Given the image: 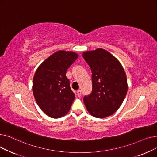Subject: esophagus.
<instances>
[{
  "label": "esophagus",
  "instance_id": "34e87169",
  "mask_svg": "<svg viewBox=\"0 0 157 157\" xmlns=\"http://www.w3.org/2000/svg\"><path fill=\"white\" fill-rule=\"evenodd\" d=\"M77 95L79 97H80L81 96V90H78L77 91Z\"/></svg>",
  "mask_w": 157,
  "mask_h": 157
}]
</instances>
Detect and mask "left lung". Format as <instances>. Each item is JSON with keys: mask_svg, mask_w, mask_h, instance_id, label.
<instances>
[{"mask_svg": "<svg viewBox=\"0 0 157 157\" xmlns=\"http://www.w3.org/2000/svg\"><path fill=\"white\" fill-rule=\"evenodd\" d=\"M92 71V91L85 96L87 111L93 117L103 118L116 112L127 92L125 72L112 54L102 48L83 53Z\"/></svg>", "mask_w": 157, "mask_h": 157, "instance_id": "obj_1", "label": "left lung"}]
</instances>
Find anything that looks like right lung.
Here are the masks:
<instances>
[{
	"label": "right lung",
	"mask_w": 157,
	"mask_h": 157,
	"mask_svg": "<svg viewBox=\"0 0 157 157\" xmlns=\"http://www.w3.org/2000/svg\"><path fill=\"white\" fill-rule=\"evenodd\" d=\"M78 55L72 52L58 51L41 63L33 79L32 90L39 108L53 118L67 114L75 98L66 72Z\"/></svg>",
	"instance_id": "right-lung-1"
}]
</instances>
